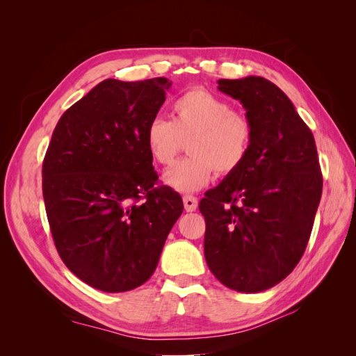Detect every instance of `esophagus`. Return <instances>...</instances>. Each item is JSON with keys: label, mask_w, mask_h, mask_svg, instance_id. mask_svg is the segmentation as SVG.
Instances as JSON below:
<instances>
[{"label": "esophagus", "mask_w": 356, "mask_h": 356, "mask_svg": "<svg viewBox=\"0 0 356 356\" xmlns=\"http://www.w3.org/2000/svg\"><path fill=\"white\" fill-rule=\"evenodd\" d=\"M182 200H184V208L187 212H193L196 211L197 208V199L193 197V196H184L182 197Z\"/></svg>", "instance_id": "34e87169"}]
</instances>
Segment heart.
Returning a JSON list of instances; mask_svg holds the SVG:
<instances>
[{
  "label": "heart",
  "instance_id": "obj_1",
  "mask_svg": "<svg viewBox=\"0 0 356 356\" xmlns=\"http://www.w3.org/2000/svg\"><path fill=\"white\" fill-rule=\"evenodd\" d=\"M252 124L233 105L203 89H193L172 102L170 120L156 117L145 127L144 143L149 156L170 165L182 141H188V159L178 161L163 182L179 193H195L208 186L213 172L229 175L245 161L252 144Z\"/></svg>",
  "mask_w": 356,
  "mask_h": 356
}]
</instances>
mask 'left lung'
I'll return each mask as SVG.
<instances>
[{"label":"left lung","mask_w":356,"mask_h":356,"mask_svg":"<svg viewBox=\"0 0 356 356\" xmlns=\"http://www.w3.org/2000/svg\"><path fill=\"white\" fill-rule=\"evenodd\" d=\"M252 124L241 168L208 190L204 258L218 281L239 293H261L294 270L303 255L322 195L314 134L293 102L263 77L218 80Z\"/></svg>","instance_id":"1"}]
</instances>
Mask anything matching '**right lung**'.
<instances>
[{"mask_svg":"<svg viewBox=\"0 0 356 356\" xmlns=\"http://www.w3.org/2000/svg\"><path fill=\"white\" fill-rule=\"evenodd\" d=\"M170 83L96 84L62 114L42 163V197L62 261L88 285L124 293L154 273L184 209L144 143ZM143 197L141 204L137 202Z\"/></svg>","mask_w":356,"mask_h":356,"instance_id":"1","label":"right lung"}]
</instances>
